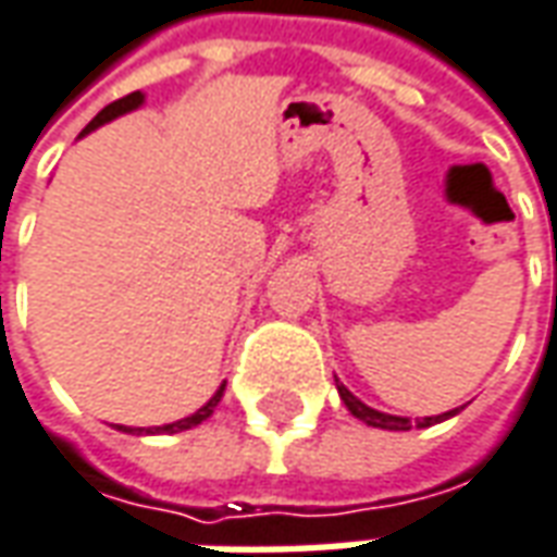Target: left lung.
<instances>
[{"label":"left lung","instance_id":"8db88e82","mask_svg":"<svg viewBox=\"0 0 557 557\" xmlns=\"http://www.w3.org/2000/svg\"><path fill=\"white\" fill-rule=\"evenodd\" d=\"M337 392H341V400L346 404V410L356 416V419H361L364 425L371 428H386V431H410L413 428V422L410 419H404V416H388V413H380V410H373V407H368V404H361L352 392L346 386H341L337 383ZM461 410V407H458ZM458 410H449V413H441V416H425V419H416V428H428V425H437V422H443V419H449V416H455Z\"/></svg>","mask_w":557,"mask_h":557}]
</instances>
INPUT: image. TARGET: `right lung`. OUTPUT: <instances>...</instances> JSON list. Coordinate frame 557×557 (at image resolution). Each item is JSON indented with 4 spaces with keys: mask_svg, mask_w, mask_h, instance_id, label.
<instances>
[{
    "mask_svg": "<svg viewBox=\"0 0 557 557\" xmlns=\"http://www.w3.org/2000/svg\"><path fill=\"white\" fill-rule=\"evenodd\" d=\"M144 102V96L141 92H129V96H123V99H116V102H111L108 108H102L99 114L92 116L87 123V129L81 132V135H87V132L92 129H99V126H104V123H111L114 116L120 114H126V111H135L138 104ZM223 392H225V383L216 392H213V398L201 407V410H196L193 416H186V419H177V422H171V425H162V428H126V425H116V431H126V434H177V431H189V428H196L201 425L208 416L213 413V407L220 404V398H223Z\"/></svg>",
    "mask_w": 557,
    "mask_h": 557,
    "instance_id": "right-lung-1",
    "label": "right lung"
}]
</instances>
